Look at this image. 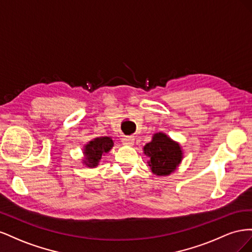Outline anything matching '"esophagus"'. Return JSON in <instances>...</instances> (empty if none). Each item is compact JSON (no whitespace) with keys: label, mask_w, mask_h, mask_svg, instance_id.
<instances>
[{"label":"esophagus","mask_w":252,"mask_h":252,"mask_svg":"<svg viewBox=\"0 0 252 252\" xmlns=\"http://www.w3.org/2000/svg\"><path fill=\"white\" fill-rule=\"evenodd\" d=\"M122 142L125 145H129V146H132L133 143H134V138L133 136H124L123 139H122Z\"/></svg>","instance_id":"esophagus-1"}]
</instances>
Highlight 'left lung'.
Listing matches in <instances>:
<instances>
[{"label": "left lung", "instance_id": "8db88e82", "mask_svg": "<svg viewBox=\"0 0 252 252\" xmlns=\"http://www.w3.org/2000/svg\"><path fill=\"white\" fill-rule=\"evenodd\" d=\"M143 150L149 158L147 163L152 173L158 177H167L174 172L183 159L180 143L161 131L154 133L151 142L145 145Z\"/></svg>", "mask_w": 252, "mask_h": 252}]
</instances>
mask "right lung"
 <instances>
[{"label": "right lung", "instance_id": "add662e5", "mask_svg": "<svg viewBox=\"0 0 252 252\" xmlns=\"http://www.w3.org/2000/svg\"><path fill=\"white\" fill-rule=\"evenodd\" d=\"M113 145L111 136H100L89 141L83 148V164L89 168H94L100 163L102 157L110 151Z\"/></svg>", "mask_w": 252, "mask_h": 252}]
</instances>
